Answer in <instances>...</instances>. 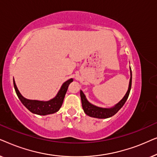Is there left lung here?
<instances>
[{
	"instance_id": "left-lung-1",
	"label": "left lung",
	"mask_w": 157,
	"mask_h": 157,
	"mask_svg": "<svg viewBox=\"0 0 157 157\" xmlns=\"http://www.w3.org/2000/svg\"><path fill=\"white\" fill-rule=\"evenodd\" d=\"M132 71H131V78H130V82H129V86H128V89L127 92H126V95L124 96V97L114 107L111 109H104V108H100V107H97L94 105L90 104L88 101L84 94L83 93L82 91L80 92L81 98V102H82V107L83 111L86 113V114L91 117H95L98 118V119H106V118L111 117L112 116L115 115L118 111H119L122 106H124L125 102L127 100L129 95L131 88H132Z\"/></svg>"
}]
</instances>
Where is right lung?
<instances>
[{
	"label": "right lung",
	"mask_w": 157,
	"mask_h": 157,
	"mask_svg": "<svg viewBox=\"0 0 157 157\" xmlns=\"http://www.w3.org/2000/svg\"><path fill=\"white\" fill-rule=\"evenodd\" d=\"M73 81V79L71 78L62 85V86L56 96L53 99L48 101H40L36 100H29L23 97L20 94V92L17 89V86L13 79V85L15 90H16V94L22 102V104L29 109L32 113H36L38 115H47L51 114L57 112L59 110L63 104L64 97H65L66 93L67 91L68 87L71 83Z\"/></svg>",
	"instance_id": "1"
}]
</instances>
